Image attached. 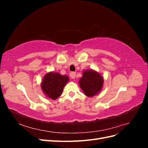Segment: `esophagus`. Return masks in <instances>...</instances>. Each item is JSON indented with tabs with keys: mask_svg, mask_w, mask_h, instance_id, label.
<instances>
[{
	"mask_svg": "<svg viewBox=\"0 0 148 148\" xmlns=\"http://www.w3.org/2000/svg\"><path fill=\"white\" fill-rule=\"evenodd\" d=\"M70 77L72 79H75V77H76V73L75 72H71L70 73Z\"/></svg>",
	"mask_w": 148,
	"mask_h": 148,
	"instance_id": "34e87169",
	"label": "esophagus"
}]
</instances>
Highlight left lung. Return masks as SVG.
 <instances>
[{
	"mask_svg": "<svg viewBox=\"0 0 148 148\" xmlns=\"http://www.w3.org/2000/svg\"><path fill=\"white\" fill-rule=\"evenodd\" d=\"M103 84L102 76L92 69L84 70L82 77L79 81L80 88L88 97H92L99 94L102 90Z\"/></svg>",
	"mask_w": 148,
	"mask_h": 148,
	"instance_id": "obj_1",
	"label": "left lung"
}]
</instances>
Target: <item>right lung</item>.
I'll list each match as a JSON object with an SVG mask.
<instances>
[{
    "label": "right lung",
    "instance_id": "1",
    "mask_svg": "<svg viewBox=\"0 0 148 148\" xmlns=\"http://www.w3.org/2000/svg\"><path fill=\"white\" fill-rule=\"evenodd\" d=\"M69 81L67 75H62L57 72L51 71L44 76L41 87L45 95L52 100H55L62 95L66 83Z\"/></svg>",
    "mask_w": 148,
    "mask_h": 148
}]
</instances>
